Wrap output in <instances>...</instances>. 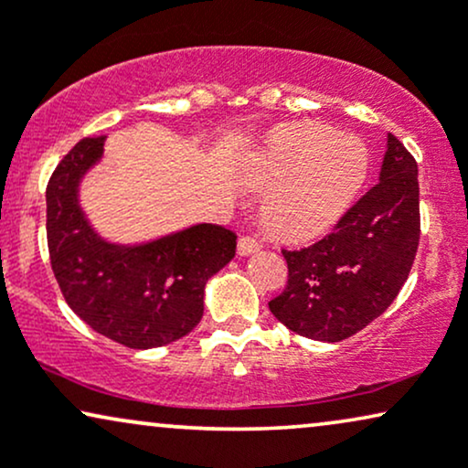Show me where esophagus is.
Masks as SVG:
<instances>
[{
  "instance_id": "34e87169",
  "label": "esophagus",
  "mask_w": 468,
  "mask_h": 468,
  "mask_svg": "<svg viewBox=\"0 0 468 468\" xmlns=\"http://www.w3.org/2000/svg\"><path fill=\"white\" fill-rule=\"evenodd\" d=\"M260 247H262V245H260V240L253 239V236H240V239H239V256H251V253H256Z\"/></svg>"
}]
</instances>
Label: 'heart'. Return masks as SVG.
Returning <instances> with one entry per match:
<instances>
[{
    "label": "heart",
    "instance_id": "b5f03b06",
    "mask_svg": "<svg viewBox=\"0 0 468 468\" xmlns=\"http://www.w3.org/2000/svg\"><path fill=\"white\" fill-rule=\"evenodd\" d=\"M367 176V150L331 126L301 122L272 139L258 176L266 226L283 240H312L335 226Z\"/></svg>",
    "mask_w": 468,
    "mask_h": 468
}]
</instances>
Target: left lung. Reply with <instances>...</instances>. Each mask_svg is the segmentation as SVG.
<instances>
[{"label":"left lung","mask_w":468,"mask_h":468,"mask_svg":"<svg viewBox=\"0 0 468 468\" xmlns=\"http://www.w3.org/2000/svg\"><path fill=\"white\" fill-rule=\"evenodd\" d=\"M420 232L417 161L389 133L378 185L323 240L282 251L288 286L269 303L272 315L290 331L318 342L355 335L404 286Z\"/></svg>","instance_id":"obj_1"}]
</instances>
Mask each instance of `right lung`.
Returning <instances> with one entry per match:
<instances>
[{
  "mask_svg": "<svg viewBox=\"0 0 468 468\" xmlns=\"http://www.w3.org/2000/svg\"><path fill=\"white\" fill-rule=\"evenodd\" d=\"M105 137L81 139L47 185V242L66 303L83 323L126 348H159L196 329L206 282L236 253V234L212 223L118 245L99 236L79 204L83 176Z\"/></svg>",
  "mask_w": 468,
  "mask_h": 468,
  "instance_id": "1",
  "label": "right lung"
}]
</instances>
